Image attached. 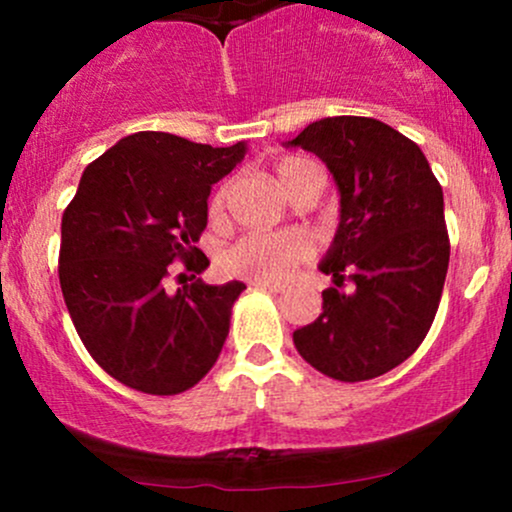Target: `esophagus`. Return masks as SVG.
I'll return each mask as SVG.
<instances>
[{"label":"esophagus","mask_w":512,"mask_h":512,"mask_svg":"<svg viewBox=\"0 0 512 512\" xmlns=\"http://www.w3.org/2000/svg\"><path fill=\"white\" fill-rule=\"evenodd\" d=\"M250 286L252 289H264V291H274V293L286 289V284H276V281H260V279H252Z\"/></svg>","instance_id":"1"}]
</instances>
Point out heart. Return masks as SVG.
Returning a JSON list of instances; mask_svg holds the SVG:
<instances>
[{
  "mask_svg": "<svg viewBox=\"0 0 512 512\" xmlns=\"http://www.w3.org/2000/svg\"><path fill=\"white\" fill-rule=\"evenodd\" d=\"M308 166H315L308 158L301 156H284L276 161L274 173L279 180L281 190L289 192V187L301 178V173ZM223 209V190L216 192L209 202V214L221 216ZM308 255V243L303 236L291 231L276 233H248L231 248L223 250L221 267L226 272L243 276V279H260V281H281L293 272L298 262Z\"/></svg>",
  "mask_w": 512,
  "mask_h": 512,
  "instance_id": "1",
  "label": "heart"
}]
</instances>
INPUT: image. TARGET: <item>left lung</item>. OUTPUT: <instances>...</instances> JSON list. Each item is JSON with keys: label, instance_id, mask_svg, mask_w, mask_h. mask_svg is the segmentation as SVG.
<instances>
[{"label": "left lung", "instance_id": "obj_1", "mask_svg": "<svg viewBox=\"0 0 512 512\" xmlns=\"http://www.w3.org/2000/svg\"><path fill=\"white\" fill-rule=\"evenodd\" d=\"M286 146L320 158L339 190L337 233L317 264L334 286L293 344L334 380L378 378L419 349L436 317L450 262L443 187L424 151L373 117H322Z\"/></svg>", "mask_w": 512, "mask_h": 512}]
</instances>
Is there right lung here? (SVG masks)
Masks as SVG:
<instances>
[{"label":"right lung","mask_w":512,"mask_h":512,"mask_svg":"<svg viewBox=\"0 0 512 512\" xmlns=\"http://www.w3.org/2000/svg\"><path fill=\"white\" fill-rule=\"evenodd\" d=\"M248 144H195L137 132L86 166L62 216L60 286L88 354L146 395H178L209 373L228 337L243 281L211 286L193 275L175 294L167 264L209 267L195 243L207 228L211 185Z\"/></svg>","instance_id":"add662e5"}]
</instances>
